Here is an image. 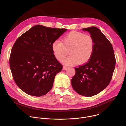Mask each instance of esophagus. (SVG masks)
Returning <instances> with one entry per match:
<instances>
[{
    "instance_id": "34e87169",
    "label": "esophagus",
    "mask_w": 126,
    "mask_h": 126,
    "mask_svg": "<svg viewBox=\"0 0 126 126\" xmlns=\"http://www.w3.org/2000/svg\"><path fill=\"white\" fill-rule=\"evenodd\" d=\"M67 69H68V67H66V66H63V70H67Z\"/></svg>"
}]
</instances>
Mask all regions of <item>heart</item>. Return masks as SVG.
Wrapping results in <instances>:
<instances>
[{"instance_id":"heart-1","label":"heart","mask_w":126,"mask_h":126,"mask_svg":"<svg viewBox=\"0 0 126 126\" xmlns=\"http://www.w3.org/2000/svg\"><path fill=\"white\" fill-rule=\"evenodd\" d=\"M95 42L91 36L72 31L63 38L62 42L59 40L52 44V51L55 58L62 61L69 53L70 54L63 63L68 65L87 63L91 58L94 50Z\"/></svg>"}]
</instances>
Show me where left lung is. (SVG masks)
Segmentation results:
<instances>
[{
    "label": "left lung",
    "mask_w": 126,
    "mask_h": 126,
    "mask_svg": "<svg viewBox=\"0 0 126 126\" xmlns=\"http://www.w3.org/2000/svg\"><path fill=\"white\" fill-rule=\"evenodd\" d=\"M90 33L95 42L93 55L86 64L75 68L71 80L74 90L81 95L92 97L98 94L110 83L116 65L111 43L96 27L83 29Z\"/></svg>",
    "instance_id": "8db88e82"
}]
</instances>
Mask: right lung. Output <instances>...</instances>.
Returning a JSON list of instances; mask_svg holds the SVG:
<instances>
[{
    "label": "right lung",
    "mask_w": 126,
    "mask_h": 126,
    "mask_svg": "<svg viewBox=\"0 0 126 126\" xmlns=\"http://www.w3.org/2000/svg\"><path fill=\"white\" fill-rule=\"evenodd\" d=\"M65 28L35 25L14 43L9 65L16 85L28 95L40 97L49 92L62 65L54 55L52 44Z\"/></svg>",
    "instance_id": "1"
}]
</instances>
